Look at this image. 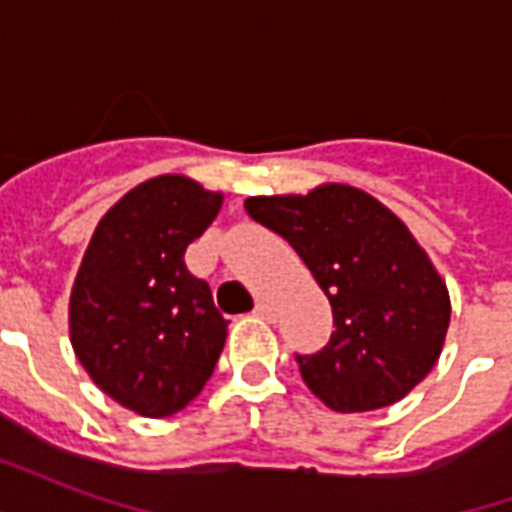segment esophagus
I'll use <instances>...</instances> for the list:
<instances>
[{"label": "esophagus", "mask_w": 512, "mask_h": 512, "mask_svg": "<svg viewBox=\"0 0 512 512\" xmlns=\"http://www.w3.org/2000/svg\"><path fill=\"white\" fill-rule=\"evenodd\" d=\"M255 315H257V318H263V321H274V318H277V310H274V307H271L268 301H257Z\"/></svg>", "instance_id": "esophagus-1"}]
</instances>
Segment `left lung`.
Here are the masks:
<instances>
[{
    "label": "left lung",
    "instance_id": "1",
    "mask_svg": "<svg viewBox=\"0 0 512 512\" xmlns=\"http://www.w3.org/2000/svg\"><path fill=\"white\" fill-rule=\"evenodd\" d=\"M246 213L282 235L332 304V340L296 356L332 411L392 406L428 376L450 326V293L425 249L386 205L345 183L249 197Z\"/></svg>",
    "mask_w": 512,
    "mask_h": 512
}]
</instances>
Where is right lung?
<instances>
[{
  "label": "right lung",
  "mask_w": 512,
  "mask_h": 512,
  "mask_svg": "<svg viewBox=\"0 0 512 512\" xmlns=\"http://www.w3.org/2000/svg\"><path fill=\"white\" fill-rule=\"evenodd\" d=\"M222 208L186 175L139 183L104 213L68 304L76 359L101 392L142 417H169L200 395L227 321L186 268V246Z\"/></svg>",
  "instance_id": "obj_1"
}]
</instances>
